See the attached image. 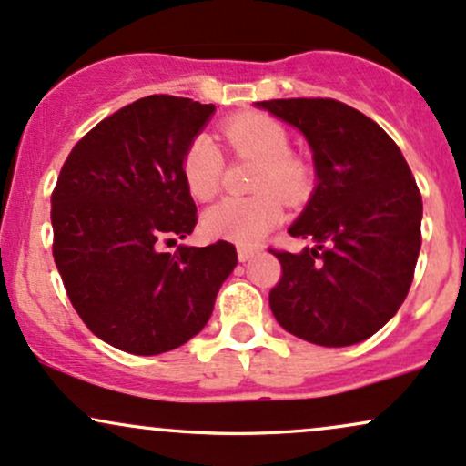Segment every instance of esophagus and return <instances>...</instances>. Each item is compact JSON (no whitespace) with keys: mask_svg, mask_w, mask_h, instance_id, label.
I'll use <instances>...</instances> for the list:
<instances>
[{"mask_svg":"<svg viewBox=\"0 0 466 466\" xmlns=\"http://www.w3.org/2000/svg\"><path fill=\"white\" fill-rule=\"evenodd\" d=\"M256 254H258V249H256V248H248V245H240V248H238V260H240V263H248V260L254 258Z\"/></svg>","mask_w":466,"mask_h":466,"instance_id":"34e87169","label":"esophagus"}]
</instances>
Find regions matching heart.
I'll use <instances>...</instances> for the list:
<instances>
[{"label": "heart", "instance_id": "1", "mask_svg": "<svg viewBox=\"0 0 466 466\" xmlns=\"http://www.w3.org/2000/svg\"><path fill=\"white\" fill-rule=\"evenodd\" d=\"M229 151L256 162L248 199H223L203 215L210 237L254 245L282 221V201H300L311 184L304 159L289 153V133L263 114H240L221 127ZM181 177L197 201L215 199L221 190L223 157L208 136H195L181 155Z\"/></svg>", "mask_w": 466, "mask_h": 466}]
</instances>
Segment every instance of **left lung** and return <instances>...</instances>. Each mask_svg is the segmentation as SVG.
Segmentation results:
<instances>
[{
	"mask_svg": "<svg viewBox=\"0 0 466 466\" xmlns=\"http://www.w3.org/2000/svg\"><path fill=\"white\" fill-rule=\"evenodd\" d=\"M256 105L304 133L318 173L311 201L289 228L315 248L271 249L282 267L271 311L311 344H360L399 311L414 280L422 217L414 175L392 137L339 100Z\"/></svg>",
	"mask_w": 466,
	"mask_h": 466,
	"instance_id": "8db88e82",
	"label": "left lung"
}]
</instances>
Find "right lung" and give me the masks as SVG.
I'll use <instances>...</instances> for the list:
<instances>
[{
    "label": "right lung",
    "mask_w": 466,
    "mask_h": 466,
    "mask_svg": "<svg viewBox=\"0 0 466 466\" xmlns=\"http://www.w3.org/2000/svg\"><path fill=\"white\" fill-rule=\"evenodd\" d=\"M212 111L179 96H147L85 133L58 173L55 263L80 319L114 349H179L210 319L238 263L228 240L159 249L197 226L181 155Z\"/></svg>",
    "instance_id": "right-lung-1"
}]
</instances>
